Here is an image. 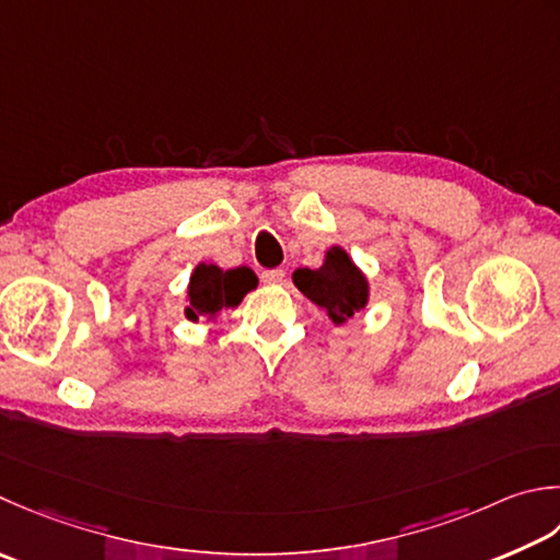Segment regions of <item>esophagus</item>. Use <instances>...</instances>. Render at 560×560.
Returning <instances> with one entry per match:
<instances>
[{"label": "esophagus", "instance_id": "1", "mask_svg": "<svg viewBox=\"0 0 560 560\" xmlns=\"http://www.w3.org/2000/svg\"><path fill=\"white\" fill-rule=\"evenodd\" d=\"M287 279V269H265L261 271V281L265 283H281Z\"/></svg>", "mask_w": 560, "mask_h": 560}]
</instances>
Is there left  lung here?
I'll return each instance as SVG.
<instances>
[{
    "label": "left lung",
    "instance_id": "left-lung-1",
    "mask_svg": "<svg viewBox=\"0 0 560 560\" xmlns=\"http://www.w3.org/2000/svg\"><path fill=\"white\" fill-rule=\"evenodd\" d=\"M293 283L305 299L327 313L335 325L347 323L366 308L369 281L342 247L325 252L320 269H295Z\"/></svg>",
    "mask_w": 560,
    "mask_h": 560
}]
</instances>
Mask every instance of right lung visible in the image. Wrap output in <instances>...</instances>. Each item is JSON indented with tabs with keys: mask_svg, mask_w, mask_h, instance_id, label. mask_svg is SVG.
Masks as SVG:
<instances>
[{
	"mask_svg": "<svg viewBox=\"0 0 560 560\" xmlns=\"http://www.w3.org/2000/svg\"><path fill=\"white\" fill-rule=\"evenodd\" d=\"M257 287V277L249 267L221 269L215 265H201L189 279V305L184 313L189 320H213L223 308H235L240 301Z\"/></svg>",
	"mask_w": 560,
	"mask_h": 560,
	"instance_id": "obj_1",
	"label": "right lung"
}]
</instances>
